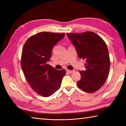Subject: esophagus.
<instances>
[{"label": "esophagus", "instance_id": "34e87169", "mask_svg": "<svg viewBox=\"0 0 126 126\" xmlns=\"http://www.w3.org/2000/svg\"><path fill=\"white\" fill-rule=\"evenodd\" d=\"M66 71L68 73H69V74H71V73H73V72H74V70H66Z\"/></svg>", "mask_w": 126, "mask_h": 126}]
</instances>
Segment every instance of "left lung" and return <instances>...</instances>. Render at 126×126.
<instances>
[{"mask_svg":"<svg viewBox=\"0 0 126 126\" xmlns=\"http://www.w3.org/2000/svg\"><path fill=\"white\" fill-rule=\"evenodd\" d=\"M79 58L85 61V70L80 71L81 79L77 82L79 89L88 93L95 92L104 84L109 74L110 59L106 43L98 34L91 31L66 33Z\"/></svg>","mask_w":126,"mask_h":126,"instance_id":"8db88e82","label":"left lung"}]
</instances>
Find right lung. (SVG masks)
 <instances>
[{"mask_svg": "<svg viewBox=\"0 0 126 126\" xmlns=\"http://www.w3.org/2000/svg\"><path fill=\"white\" fill-rule=\"evenodd\" d=\"M65 33L42 32L30 37L24 45L21 66L26 79L38 94L49 97L58 90L64 69L57 70L47 63L50 61L53 46L62 39Z\"/></svg>", "mask_w": 126, "mask_h": 126, "instance_id": "right-lung-1", "label": "right lung"}]
</instances>
